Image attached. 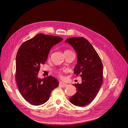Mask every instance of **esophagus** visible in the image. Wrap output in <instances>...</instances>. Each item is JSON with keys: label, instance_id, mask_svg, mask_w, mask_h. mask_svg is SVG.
<instances>
[{"label": "esophagus", "instance_id": "obj_1", "mask_svg": "<svg viewBox=\"0 0 128 128\" xmlns=\"http://www.w3.org/2000/svg\"><path fill=\"white\" fill-rule=\"evenodd\" d=\"M67 86V84L63 83V82H60L59 84V86H61V87H62V88H64Z\"/></svg>", "mask_w": 128, "mask_h": 128}]
</instances>
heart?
Instances as JSON below:
<instances>
[{"mask_svg": "<svg viewBox=\"0 0 128 128\" xmlns=\"http://www.w3.org/2000/svg\"><path fill=\"white\" fill-rule=\"evenodd\" d=\"M66 51H69V50H66ZM66 72V70L65 69H62V70H61L60 71H58L57 72V73H58V76H59V77H60V78H62L63 77H64V76H63L62 74V73L64 72Z\"/></svg>", "mask_w": 128, "mask_h": 128, "instance_id": "b5f03b06", "label": "heart"}]
</instances>
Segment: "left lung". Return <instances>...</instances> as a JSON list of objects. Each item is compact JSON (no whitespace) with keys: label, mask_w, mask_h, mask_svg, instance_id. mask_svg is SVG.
<instances>
[{"label":"left lung","mask_w":128,"mask_h":128,"mask_svg":"<svg viewBox=\"0 0 128 128\" xmlns=\"http://www.w3.org/2000/svg\"><path fill=\"white\" fill-rule=\"evenodd\" d=\"M77 53V64L74 68L76 76L82 77V83L75 84L76 94L69 101L76 106H84L94 99L102 83L103 65L92 45L84 37H72L65 40Z\"/></svg>","instance_id":"obj_1"}]
</instances>
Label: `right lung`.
Returning <instances> with one entry per match:
<instances>
[{
	"label": "right lung",
	"instance_id": "obj_1",
	"mask_svg": "<svg viewBox=\"0 0 128 128\" xmlns=\"http://www.w3.org/2000/svg\"><path fill=\"white\" fill-rule=\"evenodd\" d=\"M63 40L60 37L39 34L24 42L19 48L16 57L15 79L21 94L26 102L38 106L48 100L59 82L51 76L38 77L40 65L48 59L50 50Z\"/></svg>",
	"mask_w": 128,
	"mask_h": 128
}]
</instances>
